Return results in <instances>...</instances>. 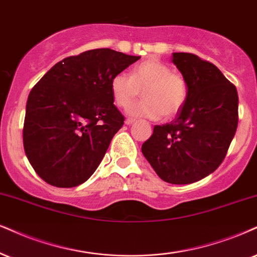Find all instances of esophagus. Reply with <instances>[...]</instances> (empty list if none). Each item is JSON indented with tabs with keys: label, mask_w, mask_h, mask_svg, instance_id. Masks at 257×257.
I'll return each mask as SVG.
<instances>
[{
	"label": "esophagus",
	"mask_w": 257,
	"mask_h": 257,
	"mask_svg": "<svg viewBox=\"0 0 257 257\" xmlns=\"http://www.w3.org/2000/svg\"><path fill=\"white\" fill-rule=\"evenodd\" d=\"M134 122H135V119H132V118H127L125 120L126 125H131V123H134Z\"/></svg>",
	"instance_id": "obj_1"
}]
</instances>
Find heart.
Masks as SVG:
<instances>
[{
  "mask_svg": "<svg viewBox=\"0 0 257 257\" xmlns=\"http://www.w3.org/2000/svg\"><path fill=\"white\" fill-rule=\"evenodd\" d=\"M109 88L114 103L121 108L128 107L143 90L144 100L130 107L128 114L149 119L175 116L185 106L188 94L183 76L157 59L139 63L131 76L118 72L110 80Z\"/></svg>",
  "mask_w": 257,
  "mask_h": 257,
  "instance_id": "1",
  "label": "heart"
}]
</instances>
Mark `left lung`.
<instances>
[{
	"label": "left lung",
	"instance_id": "1",
	"mask_svg": "<svg viewBox=\"0 0 257 257\" xmlns=\"http://www.w3.org/2000/svg\"><path fill=\"white\" fill-rule=\"evenodd\" d=\"M188 94L173 121L156 125L142 153L163 181L188 185L204 179L226 156L238 123L236 87L212 63L193 53H173Z\"/></svg>",
	"mask_w": 257,
	"mask_h": 257
}]
</instances>
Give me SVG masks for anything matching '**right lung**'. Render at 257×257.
I'll use <instances>...</instances> for the list:
<instances>
[{
  "instance_id": "add662e5",
  "label": "right lung",
  "mask_w": 257,
  "mask_h": 257,
  "mask_svg": "<svg viewBox=\"0 0 257 257\" xmlns=\"http://www.w3.org/2000/svg\"><path fill=\"white\" fill-rule=\"evenodd\" d=\"M141 57L95 49L53 65L28 95L24 148L44 181L70 188L87 181L106 154L123 115L110 80Z\"/></svg>"
}]
</instances>
